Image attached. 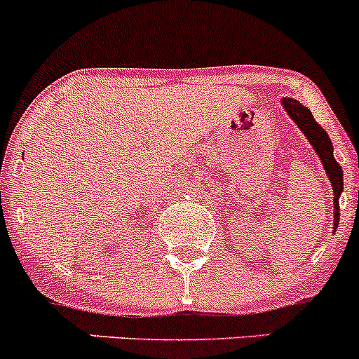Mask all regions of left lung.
<instances>
[{
  "instance_id": "8db88e82",
  "label": "left lung",
  "mask_w": 359,
  "mask_h": 359,
  "mask_svg": "<svg viewBox=\"0 0 359 359\" xmlns=\"http://www.w3.org/2000/svg\"><path fill=\"white\" fill-rule=\"evenodd\" d=\"M281 106L287 111V114L295 121V125L299 126L300 132L306 135V139L309 140V144L313 146V149L316 151L318 158H320L321 165H323L325 172H327L328 180L332 184V189H334V233L339 227V217H340V208H339V198L344 191V172L340 168L339 163L334 158V146H332V140L328 137V133L321 128L316 123L314 116L311 114V111L306 106H302L300 102H297L295 99L290 97H283L281 99Z\"/></svg>"
}]
</instances>
